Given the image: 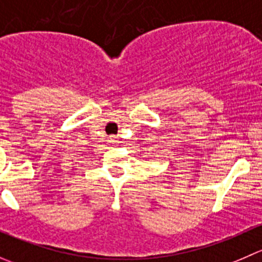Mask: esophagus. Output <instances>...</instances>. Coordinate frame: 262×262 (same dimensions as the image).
<instances>
[{
    "mask_svg": "<svg viewBox=\"0 0 262 262\" xmlns=\"http://www.w3.org/2000/svg\"><path fill=\"white\" fill-rule=\"evenodd\" d=\"M112 142H113V143H116V142H118V141H116L115 137H113V138H112Z\"/></svg>",
    "mask_w": 262,
    "mask_h": 262,
    "instance_id": "1",
    "label": "esophagus"
}]
</instances>
